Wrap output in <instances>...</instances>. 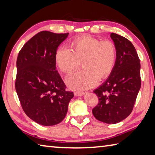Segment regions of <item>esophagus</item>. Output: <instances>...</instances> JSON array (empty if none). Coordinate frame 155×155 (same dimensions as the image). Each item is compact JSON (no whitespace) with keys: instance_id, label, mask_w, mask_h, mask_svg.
Segmentation results:
<instances>
[{"instance_id":"obj_1","label":"esophagus","mask_w":155,"mask_h":155,"mask_svg":"<svg viewBox=\"0 0 155 155\" xmlns=\"http://www.w3.org/2000/svg\"><path fill=\"white\" fill-rule=\"evenodd\" d=\"M85 93L84 92H75L74 93V95L76 96H83Z\"/></svg>"}]
</instances>
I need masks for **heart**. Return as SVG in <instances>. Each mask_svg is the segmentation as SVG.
<instances>
[{
	"mask_svg": "<svg viewBox=\"0 0 155 155\" xmlns=\"http://www.w3.org/2000/svg\"><path fill=\"white\" fill-rule=\"evenodd\" d=\"M71 50L60 47L55 54V62L63 72L70 74L82 62L85 70L75 72L66 79L72 90H86L97 85L111 74L116 62L117 51L110 41H101L91 36H83L71 43Z\"/></svg>",
	"mask_w": 155,
	"mask_h": 155,
	"instance_id": "obj_1",
	"label": "heart"
}]
</instances>
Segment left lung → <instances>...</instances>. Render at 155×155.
Listing matches in <instances>:
<instances>
[{
  "mask_svg": "<svg viewBox=\"0 0 155 155\" xmlns=\"http://www.w3.org/2000/svg\"><path fill=\"white\" fill-rule=\"evenodd\" d=\"M117 57L111 74L94 90L99 103L92 109L94 116L107 124L122 121L132 111L141 87L140 61L134 46L121 35L111 33Z\"/></svg>",
  "mask_w": 155,
  "mask_h": 155,
  "instance_id": "1",
  "label": "left lung"
}]
</instances>
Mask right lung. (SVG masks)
Here are the masks:
<instances>
[{
    "mask_svg": "<svg viewBox=\"0 0 155 155\" xmlns=\"http://www.w3.org/2000/svg\"><path fill=\"white\" fill-rule=\"evenodd\" d=\"M68 35L41 31L18 54L15 90L25 114L39 124L61 122L74 97L56 70V52Z\"/></svg>",
    "mask_w": 155,
    "mask_h": 155,
    "instance_id": "right-lung-1",
    "label": "right lung"
}]
</instances>
